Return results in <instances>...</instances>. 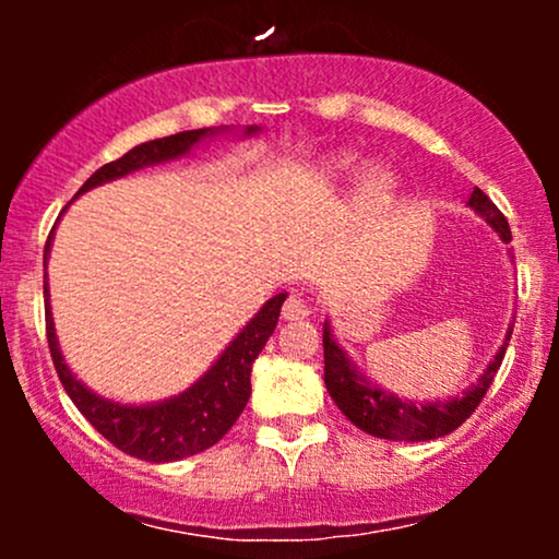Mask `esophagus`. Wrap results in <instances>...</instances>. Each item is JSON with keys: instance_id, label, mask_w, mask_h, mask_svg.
<instances>
[{"instance_id": "esophagus-1", "label": "esophagus", "mask_w": 559, "mask_h": 559, "mask_svg": "<svg viewBox=\"0 0 559 559\" xmlns=\"http://www.w3.org/2000/svg\"><path fill=\"white\" fill-rule=\"evenodd\" d=\"M281 316H284V320H305L310 316V305H307V299L299 297V294H288Z\"/></svg>"}]
</instances>
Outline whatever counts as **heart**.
Listing matches in <instances>:
<instances>
[{"mask_svg": "<svg viewBox=\"0 0 559 559\" xmlns=\"http://www.w3.org/2000/svg\"><path fill=\"white\" fill-rule=\"evenodd\" d=\"M352 168H355V157L346 155V152H338V155L325 157L320 163V176L336 181V178H344ZM396 189H400V181H396V176L386 165H368L357 176L352 202H355V207L362 215H378L394 204Z\"/></svg>", "mask_w": 559, "mask_h": 559, "instance_id": "heart-1", "label": "heart"}]
</instances>
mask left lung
<instances>
[{
  "mask_svg": "<svg viewBox=\"0 0 559 559\" xmlns=\"http://www.w3.org/2000/svg\"><path fill=\"white\" fill-rule=\"evenodd\" d=\"M467 207H473L484 217L489 226L497 230L499 239L510 241V226H507L504 215L499 213L497 204L491 202L484 191L473 189ZM512 329L507 331L504 344L499 346L493 360L486 365L484 373L478 376L476 383H471L463 391V396H452V400H436V402H413L402 400V396L391 394L383 386L365 378L357 365L349 360V355L338 346L333 338L331 323H323V357H325V389H329L331 400L336 407L355 423L357 428L378 439L389 441H431L439 436L452 433L463 423L476 413V407L489 391L493 376H497L499 365H502L507 342H510Z\"/></svg>",
  "mask_w": 559,
  "mask_h": 559,
  "instance_id": "1",
  "label": "left lung"
}]
</instances>
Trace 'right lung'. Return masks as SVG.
Instances as JSON below:
<instances>
[{"label": "right lung", "mask_w": 559, "mask_h": 559, "mask_svg": "<svg viewBox=\"0 0 559 559\" xmlns=\"http://www.w3.org/2000/svg\"><path fill=\"white\" fill-rule=\"evenodd\" d=\"M226 131H230V128H197V131L144 141V144L126 152L120 159H112V163L102 165L99 170L92 173V178L81 186L75 197L86 194V191L102 183H110L115 178H123L128 173L186 157L199 141L213 139ZM258 126L243 128V136H258ZM52 239L55 228L49 234L47 247H44V262L49 260V252H52ZM44 297H47L44 299V307H47V338L57 376H60L62 386H66L75 407L81 409L83 418L92 423L112 447L131 454V457L146 460V463H176V460L191 457V454H199L217 444L243 413L249 394H252V383H249L252 362L258 360L262 346L273 336L286 294H275L273 299H267L258 310V316L236 333L234 342L210 365L207 373L199 376L189 389L170 396V400L150 404L105 400V396H99L75 378L73 370L68 368L66 357H62L60 342H57L47 281H44Z\"/></svg>", "instance_id": "right-lung-1"}]
</instances>
